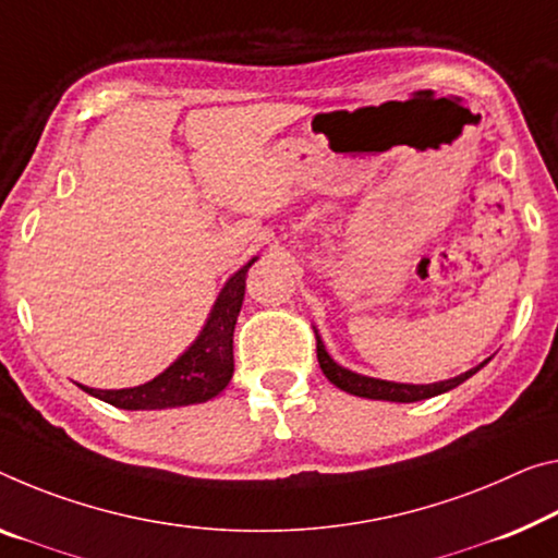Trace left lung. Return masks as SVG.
<instances>
[{"mask_svg": "<svg viewBox=\"0 0 558 558\" xmlns=\"http://www.w3.org/2000/svg\"><path fill=\"white\" fill-rule=\"evenodd\" d=\"M316 356H319V366H322L324 376H327L333 387H339L347 393H354V397L376 399V401H399V404H411V401L432 399V397H439V393H444V391L457 389L459 384H464L469 376H474L478 368L488 364V359H486V362H482L474 368H469V372H464V374L453 376V379H444V381H434V384H401V381L374 379V376L356 374V372H351V368L333 362L327 347H324L319 331H316Z\"/></svg>", "mask_w": 558, "mask_h": 558, "instance_id": "obj_1", "label": "left lung"}]
</instances>
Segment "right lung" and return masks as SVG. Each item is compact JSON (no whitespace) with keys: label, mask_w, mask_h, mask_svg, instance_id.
<instances>
[{"label":"right lung","mask_w":558,"mask_h":558,"mask_svg":"<svg viewBox=\"0 0 558 558\" xmlns=\"http://www.w3.org/2000/svg\"><path fill=\"white\" fill-rule=\"evenodd\" d=\"M256 259L259 256H254L242 269L231 274L225 289L219 291L199 337L159 376L132 389H92L84 384L80 387L92 397L126 411L202 404V401H209L225 391L231 374H234V327L244 302L246 271Z\"/></svg>","instance_id":"1"}]
</instances>
